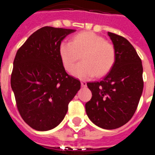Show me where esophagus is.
Masks as SVG:
<instances>
[{"instance_id": "obj_1", "label": "esophagus", "mask_w": 155, "mask_h": 155, "mask_svg": "<svg viewBox=\"0 0 155 155\" xmlns=\"http://www.w3.org/2000/svg\"><path fill=\"white\" fill-rule=\"evenodd\" d=\"M81 86H82L83 87H87V82H86V81H81Z\"/></svg>"}]
</instances>
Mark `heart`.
Returning a JSON list of instances; mask_svg holds the SVG:
<instances>
[{"label": "heart", "mask_w": 155, "mask_h": 155, "mask_svg": "<svg viewBox=\"0 0 155 155\" xmlns=\"http://www.w3.org/2000/svg\"><path fill=\"white\" fill-rule=\"evenodd\" d=\"M60 54L63 66L70 71L74 63L82 62L74 67L73 75L81 79H88L104 75L112 68L116 61L114 45L93 32H82L73 37L71 42H61Z\"/></svg>", "instance_id": "heart-1"}]
</instances>
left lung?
Wrapping results in <instances>:
<instances>
[{"instance_id": "1", "label": "left lung", "mask_w": 155, "mask_h": 155, "mask_svg": "<svg viewBox=\"0 0 155 155\" xmlns=\"http://www.w3.org/2000/svg\"><path fill=\"white\" fill-rule=\"evenodd\" d=\"M116 57L101 81L87 83L92 98L85 104L89 119L102 128L122 127L136 111L143 89V65L131 44L123 36L108 32Z\"/></svg>"}]
</instances>
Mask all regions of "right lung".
I'll return each instance as SVG.
<instances>
[{
    "mask_svg": "<svg viewBox=\"0 0 155 155\" xmlns=\"http://www.w3.org/2000/svg\"><path fill=\"white\" fill-rule=\"evenodd\" d=\"M74 31L43 27L17 51L11 87L21 116L36 130L57 127L81 89L79 80L66 73L60 54L62 40Z\"/></svg>",
    "mask_w": 155,
    "mask_h": 155,
    "instance_id": "1",
    "label": "right lung"
}]
</instances>
